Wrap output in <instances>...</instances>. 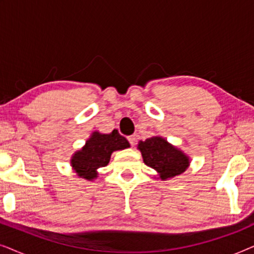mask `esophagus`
Masks as SVG:
<instances>
[{"mask_svg": "<svg viewBox=\"0 0 254 254\" xmlns=\"http://www.w3.org/2000/svg\"><path fill=\"white\" fill-rule=\"evenodd\" d=\"M127 138H128V141H129L131 147H133V145H135V143H136V136H135V135H130V136H128Z\"/></svg>", "mask_w": 254, "mask_h": 254, "instance_id": "34e87169", "label": "esophagus"}]
</instances>
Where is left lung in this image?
<instances>
[{
	"instance_id": "8db88e82",
	"label": "left lung",
	"mask_w": 254,
	"mask_h": 254,
	"mask_svg": "<svg viewBox=\"0 0 254 254\" xmlns=\"http://www.w3.org/2000/svg\"><path fill=\"white\" fill-rule=\"evenodd\" d=\"M137 148L145 165L154 169L162 180L182 175L190 165L189 156L161 136L140 141Z\"/></svg>"
}]
</instances>
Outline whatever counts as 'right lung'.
<instances>
[{"instance_id":"add662e5","label":"right lung","mask_w":254,"mask_h":254,"mask_svg":"<svg viewBox=\"0 0 254 254\" xmlns=\"http://www.w3.org/2000/svg\"><path fill=\"white\" fill-rule=\"evenodd\" d=\"M129 148V142L114 129L110 134L93 131L85 145L71 157V166L76 173L86 180L97 178V170L109 164L111 155L116 150Z\"/></svg>"}]
</instances>
